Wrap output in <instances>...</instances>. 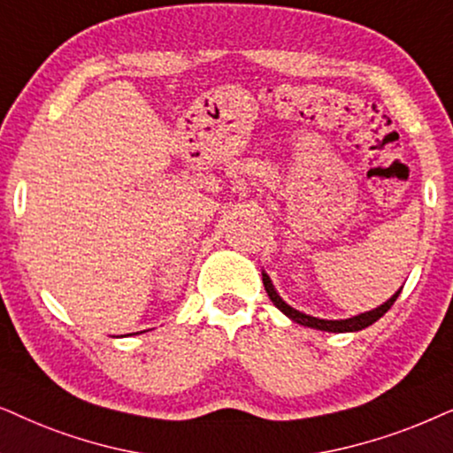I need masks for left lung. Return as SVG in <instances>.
<instances>
[{
  "label": "left lung",
  "mask_w": 453,
  "mask_h": 453,
  "mask_svg": "<svg viewBox=\"0 0 453 453\" xmlns=\"http://www.w3.org/2000/svg\"><path fill=\"white\" fill-rule=\"evenodd\" d=\"M263 286L267 289V296L271 298V303H273L277 309H280L283 315L292 319L294 323L298 325H304V327H311V329H321V331H331V334H346V331H360L365 327H369L375 321H379L385 312L391 309V304L395 303V298L400 296L402 288L397 289V292L391 296L388 303H383L381 306H377V309H372L369 312H360L357 317H349V319H340V321H329V319H317V317H311V315H304V312H300L296 309H292L286 300H283L280 294L275 292L273 283H271L269 275L263 271Z\"/></svg>",
  "instance_id": "1"
}]
</instances>
